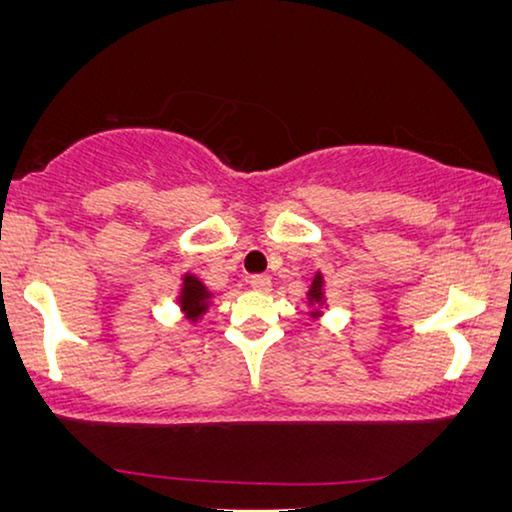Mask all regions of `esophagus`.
I'll return each mask as SVG.
<instances>
[{
  "instance_id": "obj_1",
  "label": "esophagus",
  "mask_w": 512,
  "mask_h": 512,
  "mask_svg": "<svg viewBox=\"0 0 512 512\" xmlns=\"http://www.w3.org/2000/svg\"><path fill=\"white\" fill-rule=\"evenodd\" d=\"M249 286H251V289H254V291L268 293V291L272 289V282H270L268 275H254V277H249Z\"/></svg>"
}]
</instances>
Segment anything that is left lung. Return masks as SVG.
<instances>
[{
	"mask_svg": "<svg viewBox=\"0 0 512 512\" xmlns=\"http://www.w3.org/2000/svg\"><path fill=\"white\" fill-rule=\"evenodd\" d=\"M326 279H324V272L317 270L314 272L312 282H310V289H307V307H310V317L312 319H321L324 317V310H328V303H326Z\"/></svg>",
	"mask_w": 512,
	"mask_h": 512,
	"instance_id": "1",
	"label": "left lung"
}]
</instances>
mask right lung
Instances as JSON below:
<instances>
[{
	"label": "right lung",
	"mask_w": 512,
	"mask_h": 512,
	"mask_svg": "<svg viewBox=\"0 0 512 512\" xmlns=\"http://www.w3.org/2000/svg\"><path fill=\"white\" fill-rule=\"evenodd\" d=\"M214 291L202 282L200 277H195L193 272H184L181 275V289L177 296L179 312L184 314L188 321H200L209 312V305H212Z\"/></svg>",
	"instance_id": "1"
}]
</instances>
